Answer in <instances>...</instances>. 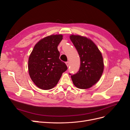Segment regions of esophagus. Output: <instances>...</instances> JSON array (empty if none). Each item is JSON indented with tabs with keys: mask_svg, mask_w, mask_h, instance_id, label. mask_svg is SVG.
<instances>
[{
	"mask_svg": "<svg viewBox=\"0 0 130 130\" xmlns=\"http://www.w3.org/2000/svg\"><path fill=\"white\" fill-rule=\"evenodd\" d=\"M66 64L67 66V67H69V64H70V63H69V61H68V62H66Z\"/></svg>",
	"mask_w": 130,
	"mask_h": 130,
	"instance_id": "obj_1",
	"label": "esophagus"
}]
</instances>
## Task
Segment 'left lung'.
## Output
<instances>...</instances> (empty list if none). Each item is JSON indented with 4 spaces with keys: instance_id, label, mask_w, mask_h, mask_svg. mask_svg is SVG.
Wrapping results in <instances>:
<instances>
[{
    "instance_id": "obj_1",
    "label": "left lung",
    "mask_w": 130,
    "mask_h": 130,
    "mask_svg": "<svg viewBox=\"0 0 130 130\" xmlns=\"http://www.w3.org/2000/svg\"><path fill=\"white\" fill-rule=\"evenodd\" d=\"M70 39L80 58L78 72L72 75L73 84L79 89L92 87L99 81L104 72L103 57L96 45L89 38L71 35Z\"/></svg>"
}]
</instances>
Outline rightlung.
<instances>
[{
    "instance_id": "obj_1",
    "label": "right lung",
    "mask_w": 130,
    "mask_h": 130,
    "mask_svg": "<svg viewBox=\"0 0 130 130\" xmlns=\"http://www.w3.org/2000/svg\"><path fill=\"white\" fill-rule=\"evenodd\" d=\"M63 35H52L41 39L34 47L28 60V71L31 80L43 90L54 88L67 67L61 61L57 49Z\"/></svg>"
}]
</instances>
